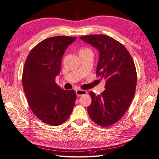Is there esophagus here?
<instances>
[{
  "label": "esophagus",
  "mask_w": 159,
  "mask_h": 159,
  "mask_svg": "<svg viewBox=\"0 0 159 159\" xmlns=\"http://www.w3.org/2000/svg\"><path fill=\"white\" fill-rule=\"evenodd\" d=\"M88 91L86 90H83V89H78L76 91V95L78 97H80L81 95H84L87 94Z\"/></svg>",
  "instance_id": "1"
}]
</instances>
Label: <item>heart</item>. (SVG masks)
<instances>
[{
	"instance_id": "b5f03b06",
	"label": "heart",
	"mask_w": 159,
	"mask_h": 159,
	"mask_svg": "<svg viewBox=\"0 0 159 159\" xmlns=\"http://www.w3.org/2000/svg\"><path fill=\"white\" fill-rule=\"evenodd\" d=\"M88 50H90L89 48H81L80 50V52H84L85 51H88Z\"/></svg>"
}]
</instances>
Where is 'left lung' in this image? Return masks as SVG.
Instances as JSON below:
<instances>
[{
	"mask_svg": "<svg viewBox=\"0 0 159 159\" xmlns=\"http://www.w3.org/2000/svg\"><path fill=\"white\" fill-rule=\"evenodd\" d=\"M80 38L99 50L96 75L106 80L105 90L100 95L90 91L88 114L98 125L111 126L123 117L134 98L137 81L135 65L126 48L111 37L91 34Z\"/></svg>",
	"mask_w": 159,
	"mask_h": 159,
	"instance_id": "1",
	"label": "left lung"
}]
</instances>
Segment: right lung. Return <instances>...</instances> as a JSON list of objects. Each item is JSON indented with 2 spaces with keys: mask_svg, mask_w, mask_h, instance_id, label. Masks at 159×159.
Here are the masks:
<instances>
[{
  "mask_svg": "<svg viewBox=\"0 0 159 159\" xmlns=\"http://www.w3.org/2000/svg\"><path fill=\"white\" fill-rule=\"evenodd\" d=\"M76 37L46 38L31 50L22 72V86L30 108L42 122L57 126L69 118L76 100L74 89L64 90L56 83L62 56Z\"/></svg>",
  "mask_w": 159,
  "mask_h": 159,
  "instance_id": "1",
  "label": "right lung"
}]
</instances>
